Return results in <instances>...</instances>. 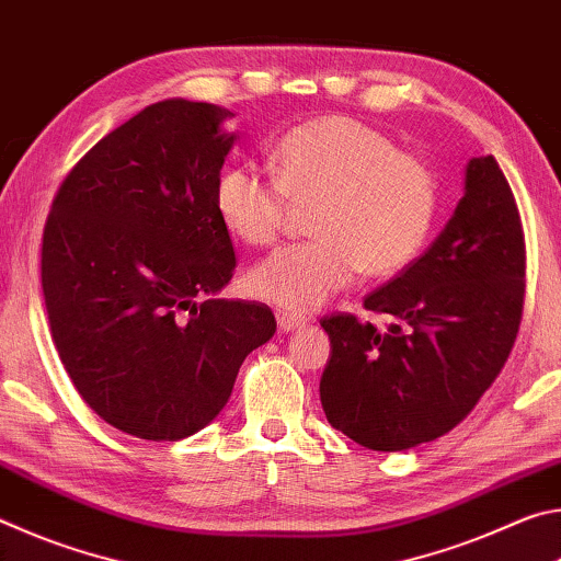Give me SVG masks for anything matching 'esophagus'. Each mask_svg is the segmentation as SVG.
Here are the masks:
<instances>
[{"mask_svg": "<svg viewBox=\"0 0 561 561\" xmlns=\"http://www.w3.org/2000/svg\"><path fill=\"white\" fill-rule=\"evenodd\" d=\"M277 327L279 331H297L301 327H307V321H304V317L299 314H291V311H279Z\"/></svg>", "mask_w": 561, "mask_h": 561, "instance_id": "34e87169", "label": "esophagus"}]
</instances>
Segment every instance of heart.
<instances>
[{
  "label": "heart",
  "mask_w": 561,
  "mask_h": 561,
  "mask_svg": "<svg viewBox=\"0 0 561 561\" xmlns=\"http://www.w3.org/2000/svg\"><path fill=\"white\" fill-rule=\"evenodd\" d=\"M272 160L277 175L227 168L213 197L225 230L252 247L277 240L291 201L317 203L314 240L282 247L252 270L260 299L294 311L321 307L360 270L368 277L403 270L428 240L438 183L383 130L351 116L314 118L284 133Z\"/></svg>",
  "instance_id": "heart-1"
}]
</instances>
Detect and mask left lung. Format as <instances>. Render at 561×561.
Returning a JSON list of instances; mask_svg holds the SVG:
<instances>
[{"label":"left lung","mask_w":561,"mask_h":561,"mask_svg":"<svg viewBox=\"0 0 561 561\" xmlns=\"http://www.w3.org/2000/svg\"><path fill=\"white\" fill-rule=\"evenodd\" d=\"M522 304L525 237L515 195L495 158H470L465 193L428 252L364 301L396 324L378 331L354 314L321 319L331 339L319 383L327 421L368 450L440 438L502 371Z\"/></svg>","instance_id":"1"}]
</instances>
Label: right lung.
Segmentation results:
<instances>
[{"mask_svg":"<svg viewBox=\"0 0 561 561\" xmlns=\"http://www.w3.org/2000/svg\"><path fill=\"white\" fill-rule=\"evenodd\" d=\"M232 116L185 99L144 108L76 163L44 227L54 346L83 401L136 438L203 431L277 331L267 304L217 299L237 264L213 201Z\"/></svg>","mask_w":561,"mask_h":561,"instance_id":"add662e5","label":"right lung"}]
</instances>
